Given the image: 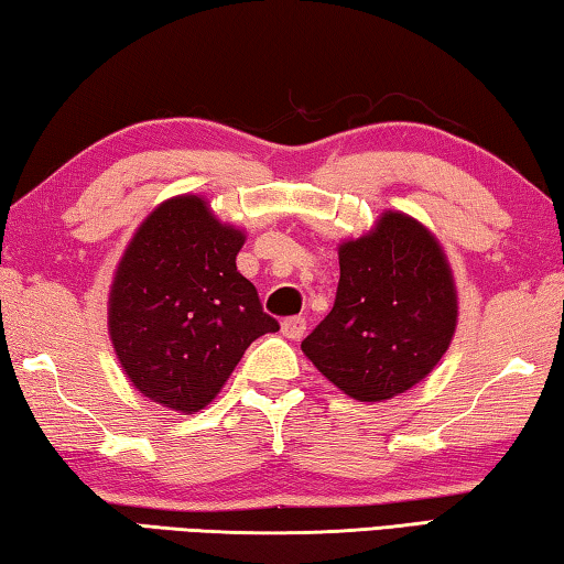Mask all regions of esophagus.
Instances as JSON below:
<instances>
[{
	"instance_id": "1",
	"label": "esophagus",
	"mask_w": 564,
	"mask_h": 564,
	"mask_svg": "<svg viewBox=\"0 0 564 564\" xmlns=\"http://www.w3.org/2000/svg\"><path fill=\"white\" fill-rule=\"evenodd\" d=\"M307 332V319L304 317H284L282 319V335L288 339H300Z\"/></svg>"
}]
</instances>
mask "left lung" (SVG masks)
I'll return each mask as SVG.
<instances>
[{"instance_id":"1","label":"left lung","mask_w":564,"mask_h":564,"mask_svg":"<svg viewBox=\"0 0 564 564\" xmlns=\"http://www.w3.org/2000/svg\"><path fill=\"white\" fill-rule=\"evenodd\" d=\"M455 327V282L435 237L384 212L375 232L339 245L335 304L302 352L345 394L380 402L427 377Z\"/></svg>"}]
</instances>
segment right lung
Wrapping results in <instances>:
<instances>
[{
  "label": "right lung",
  "mask_w": 564,
  "mask_h": 564,
  "mask_svg": "<svg viewBox=\"0 0 564 564\" xmlns=\"http://www.w3.org/2000/svg\"><path fill=\"white\" fill-rule=\"evenodd\" d=\"M242 245L195 195L164 202L137 229L109 292V335L144 397L187 414L207 408L245 349L280 329L237 272Z\"/></svg>",
  "instance_id": "1"
}]
</instances>
